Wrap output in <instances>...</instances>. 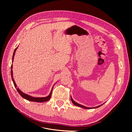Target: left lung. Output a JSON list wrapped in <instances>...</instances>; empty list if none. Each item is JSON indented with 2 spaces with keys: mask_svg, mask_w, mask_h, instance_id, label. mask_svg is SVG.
Returning a JSON list of instances; mask_svg holds the SVG:
<instances>
[{
  "mask_svg": "<svg viewBox=\"0 0 132 132\" xmlns=\"http://www.w3.org/2000/svg\"><path fill=\"white\" fill-rule=\"evenodd\" d=\"M71 101H72V102H73V104L74 105H75V106H78V107H81V108H83V109H95V108H97V107H100L101 106H102V105H100V106H97V107H85V106H82V105H80V104H79V103H78L77 102H76L75 101H74L73 100V98H71Z\"/></svg>",
  "mask_w": 132,
  "mask_h": 132,
  "instance_id": "left-lung-1",
  "label": "left lung"
}]
</instances>
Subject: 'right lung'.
Segmentation results:
<instances>
[{
	"mask_svg": "<svg viewBox=\"0 0 132 132\" xmlns=\"http://www.w3.org/2000/svg\"><path fill=\"white\" fill-rule=\"evenodd\" d=\"M18 47L16 48L14 50L13 55V59H12V62H13V61H14V55H15V53L16 50L17 48H18ZM12 68H13V65H11V78H12V80H13V83H14V86H15V87H16V90L18 91L19 94L23 98H25L26 100H29V101H33V102H46L47 101H48L51 98V95H52V89H53V86L52 87V90L51 91L50 95L48 96L44 97H32V96H30L29 95L23 93V92H22L19 88H17V87H16L17 86H16V85L15 82L14 80V78H13V70H12Z\"/></svg>",
	"mask_w": 132,
	"mask_h": 132,
	"instance_id": "add662e5",
	"label": "right lung"
}]
</instances>
